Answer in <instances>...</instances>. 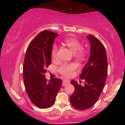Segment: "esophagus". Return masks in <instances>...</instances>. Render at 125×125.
Returning <instances> with one entry per match:
<instances>
[{"label": "esophagus", "mask_w": 125, "mask_h": 125, "mask_svg": "<svg viewBox=\"0 0 125 125\" xmlns=\"http://www.w3.org/2000/svg\"><path fill=\"white\" fill-rule=\"evenodd\" d=\"M69 84H70V82L68 80H64L62 82V86H66Z\"/></svg>", "instance_id": "1"}]
</instances>
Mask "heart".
Returning <instances> with one entry per match:
<instances>
[{"mask_svg":"<svg viewBox=\"0 0 125 125\" xmlns=\"http://www.w3.org/2000/svg\"><path fill=\"white\" fill-rule=\"evenodd\" d=\"M64 43L69 50L74 53L75 58L77 60H84L86 55L85 51L82 49V45L78 40L74 38H69L65 40ZM58 47L56 46H54L51 51V57L53 61L58 60ZM77 65L74 63H63L58 68V72L61 75L69 77L73 75L74 71L77 69Z\"/></svg>","mask_w":125,"mask_h":125,"instance_id":"1","label":"heart"}]
</instances>
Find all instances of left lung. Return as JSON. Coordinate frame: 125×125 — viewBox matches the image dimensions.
<instances>
[{"label": "left lung", "instance_id": "left-lung-1", "mask_svg": "<svg viewBox=\"0 0 125 125\" xmlns=\"http://www.w3.org/2000/svg\"><path fill=\"white\" fill-rule=\"evenodd\" d=\"M86 37L91 45L90 56L79 77L84 80V86L75 80L71 81L75 88L70 96L71 103L79 110L90 108L98 100L105 84L108 67L106 52L103 43L92 35Z\"/></svg>", "mask_w": 125, "mask_h": 125}]
</instances>
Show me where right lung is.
Returning <instances> with one entry per match:
<instances>
[{"label":"right lung","instance_id":"add662e5","mask_svg":"<svg viewBox=\"0 0 125 125\" xmlns=\"http://www.w3.org/2000/svg\"><path fill=\"white\" fill-rule=\"evenodd\" d=\"M58 33L44 30L39 33L27 48L23 65V79L30 99L39 108L53 104L62 86V80L54 78L47 82L45 74L51 63V51Z\"/></svg>","mask_w":125,"mask_h":125}]
</instances>
